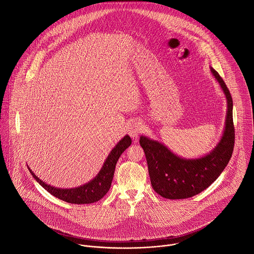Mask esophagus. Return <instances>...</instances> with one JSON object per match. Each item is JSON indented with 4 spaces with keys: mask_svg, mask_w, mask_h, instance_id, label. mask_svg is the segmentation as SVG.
I'll return each mask as SVG.
<instances>
[{
    "mask_svg": "<svg viewBox=\"0 0 254 254\" xmlns=\"http://www.w3.org/2000/svg\"><path fill=\"white\" fill-rule=\"evenodd\" d=\"M142 128V125L140 122H134L130 125L129 128H128V134L130 135V137L132 138H136L138 136V133L141 131Z\"/></svg>",
    "mask_w": 254,
    "mask_h": 254,
    "instance_id": "esophagus-1",
    "label": "esophagus"
}]
</instances>
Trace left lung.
Returning <instances> with one entry per match:
<instances>
[{
  "label": "left lung",
  "instance_id": "left-lung-1",
  "mask_svg": "<svg viewBox=\"0 0 254 254\" xmlns=\"http://www.w3.org/2000/svg\"><path fill=\"white\" fill-rule=\"evenodd\" d=\"M227 101L223 133L218 143L205 156L183 158L174 154L166 144L140 135L139 144L146 155L149 175L154 190L166 199H186L208 188L227 166L234 148L233 101L223 79L210 66Z\"/></svg>",
  "mask_w": 254,
  "mask_h": 254
}]
</instances>
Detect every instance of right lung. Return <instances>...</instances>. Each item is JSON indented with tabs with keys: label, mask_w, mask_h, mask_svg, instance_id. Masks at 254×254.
Instances as JSON below:
<instances>
[{
	"label": "right lung",
	"mask_w": 254,
	"mask_h": 254,
	"mask_svg": "<svg viewBox=\"0 0 254 254\" xmlns=\"http://www.w3.org/2000/svg\"><path fill=\"white\" fill-rule=\"evenodd\" d=\"M131 139L129 135L126 134L108 154L100 171L97 175L84 185L79 187L62 189L53 187L46 184L41 179L34 174V172L28 167L33 178L51 195L71 204H90L100 200L110 190L115 175L116 165L121 155L130 146Z\"/></svg>",
	"instance_id": "1"
}]
</instances>
